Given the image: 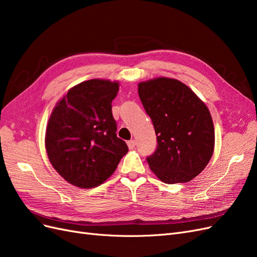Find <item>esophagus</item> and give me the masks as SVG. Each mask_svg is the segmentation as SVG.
<instances>
[{
    "label": "esophagus",
    "instance_id": "esophagus-1",
    "mask_svg": "<svg viewBox=\"0 0 257 257\" xmlns=\"http://www.w3.org/2000/svg\"><path fill=\"white\" fill-rule=\"evenodd\" d=\"M127 146L130 149H133V148H135V146H136V142L134 141V139H131V141L127 142Z\"/></svg>",
    "mask_w": 257,
    "mask_h": 257
}]
</instances>
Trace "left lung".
<instances>
[{
  "label": "left lung",
  "instance_id": "obj_1",
  "mask_svg": "<svg viewBox=\"0 0 257 257\" xmlns=\"http://www.w3.org/2000/svg\"><path fill=\"white\" fill-rule=\"evenodd\" d=\"M138 94L158 141L147 158L151 170L165 183L191 181L213 154L214 128L207 106L188 85L165 77L141 82Z\"/></svg>",
  "mask_w": 257,
  "mask_h": 257
}]
</instances>
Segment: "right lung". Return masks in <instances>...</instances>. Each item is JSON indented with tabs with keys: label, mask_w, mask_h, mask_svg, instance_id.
<instances>
[{
	"label": "right lung",
	"mask_w": 257,
	"mask_h": 257,
	"mask_svg": "<svg viewBox=\"0 0 257 257\" xmlns=\"http://www.w3.org/2000/svg\"><path fill=\"white\" fill-rule=\"evenodd\" d=\"M118 82L91 79L77 84L54 107L46 130V150L53 168L83 189L109 178L128 151L116 137L111 102Z\"/></svg>",
	"instance_id": "right-lung-1"
}]
</instances>
